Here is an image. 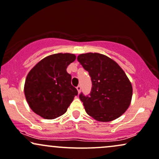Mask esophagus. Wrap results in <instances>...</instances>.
<instances>
[{
	"instance_id": "1",
	"label": "esophagus",
	"mask_w": 159,
	"mask_h": 159,
	"mask_svg": "<svg viewBox=\"0 0 159 159\" xmlns=\"http://www.w3.org/2000/svg\"><path fill=\"white\" fill-rule=\"evenodd\" d=\"M76 89H77L78 91V93H80V92H81V86H80V85H78V86L76 87Z\"/></svg>"
}]
</instances>
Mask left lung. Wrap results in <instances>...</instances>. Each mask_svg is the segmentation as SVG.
Returning <instances> with one entry per match:
<instances>
[{"label": "left lung", "mask_w": 159, "mask_h": 159, "mask_svg": "<svg viewBox=\"0 0 159 159\" xmlns=\"http://www.w3.org/2000/svg\"><path fill=\"white\" fill-rule=\"evenodd\" d=\"M77 60L89 72L92 83L90 96L80 95L85 112L99 122L118 119L132 98V85L125 71L115 61L100 53L80 54Z\"/></svg>", "instance_id": "left-lung-1"}]
</instances>
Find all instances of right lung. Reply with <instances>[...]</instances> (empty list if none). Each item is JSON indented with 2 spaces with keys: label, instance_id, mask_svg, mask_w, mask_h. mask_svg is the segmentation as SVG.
<instances>
[{
  "label": "right lung",
  "instance_id": "right-lung-1",
  "mask_svg": "<svg viewBox=\"0 0 159 159\" xmlns=\"http://www.w3.org/2000/svg\"><path fill=\"white\" fill-rule=\"evenodd\" d=\"M76 56L57 53L46 56L29 71L24 92L30 108L42 118L54 119L67 112L78 92L71 85L67 66Z\"/></svg>",
  "mask_w": 159,
  "mask_h": 159
}]
</instances>
